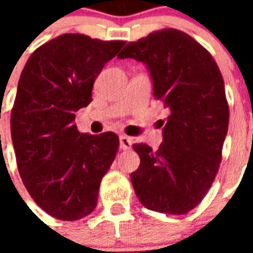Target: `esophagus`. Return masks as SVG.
<instances>
[{
  "label": "esophagus",
  "mask_w": 253,
  "mask_h": 253,
  "mask_svg": "<svg viewBox=\"0 0 253 253\" xmlns=\"http://www.w3.org/2000/svg\"><path fill=\"white\" fill-rule=\"evenodd\" d=\"M119 142H121V149L127 150V149L131 148L132 139L130 137H127V135H121V138H119Z\"/></svg>",
  "instance_id": "34e87169"
}]
</instances>
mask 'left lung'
Wrapping results in <instances>:
<instances>
[{
	"mask_svg": "<svg viewBox=\"0 0 253 253\" xmlns=\"http://www.w3.org/2000/svg\"><path fill=\"white\" fill-rule=\"evenodd\" d=\"M118 58L148 66L154 97L169 110L157 150L132 149L137 198L153 211L181 215L202 202L217 176L229 126L222 74L205 47L183 31L165 28L130 42Z\"/></svg>",
	"mask_w": 253,
	"mask_h": 253,
	"instance_id": "8db88e82",
	"label": "left lung"
}]
</instances>
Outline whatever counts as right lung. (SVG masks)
I'll use <instances>...</instances> for the list:
<instances>
[{"label":"right lung","mask_w":253,"mask_h":253,"mask_svg":"<svg viewBox=\"0 0 253 253\" xmlns=\"http://www.w3.org/2000/svg\"><path fill=\"white\" fill-rule=\"evenodd\" d=\"M125 42L63 34L32 52L21 72L10 132L21 180L51 217L76 221L97 205L100 181L119 149L115 132L81 134L76 112Z\"/></svg>","instance_id":"1"}]
</instances>
